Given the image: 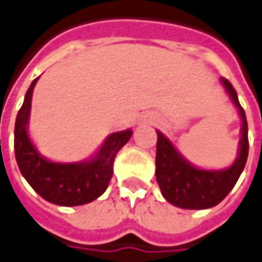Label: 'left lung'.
I'll list each match as a JSON object with an SVG mask.
<instances>
[{
	"instance_id": "1",
	"label": "left lung",
	"mask_w": 262,
	"mask_h": 262,
	"mask_svg": "<svg viewBox=\"0 0 262 262\" xmlns=\"http://www.w3.org/2000/svg\"><path fill=\"white\" fill-rule=\"evenodd\" d=\"M226 93L237 107L241 116V140L236 160L220 170L200 169L189 163L165 134L157 133L156 179L163 196L172 206L186 210H204L217 206L232 191L248 159V122L245 111L239 103L236 90L226 78H220Z\"/></svg>"
}]
</instances>
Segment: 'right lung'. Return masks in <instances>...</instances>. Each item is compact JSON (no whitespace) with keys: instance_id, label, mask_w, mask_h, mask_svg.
<instances>
[{"instance_id":"right-lung-1","label":"right lung","mask_w":262,"mask_h":262,"mask_svg":"<svg viewBox=\"0 0 262 262\" xmlns=\"http://www.w3.org/2000/svg\"><path fill=\"white\" fill-rule=\"evenodd\" d=\"M37 78L26 92L23 106L15 118L14 153L18 169L29 185L52 204L73 207L92 203L106 191L114 173L116 153L128 143L133 131L125 129L111 134L95 156L84 162L56 163L48 160L37 151L27 131Z\"/></svg>"}]
</instances>
